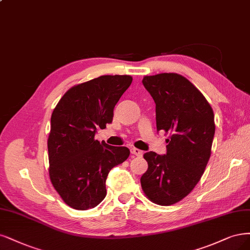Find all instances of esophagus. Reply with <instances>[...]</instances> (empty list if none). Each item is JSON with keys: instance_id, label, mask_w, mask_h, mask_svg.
Masks as SVG:
<instances>
[{"instance_id": "1", "label": "esophagus", "mask_w": 250, "mask_h": 250, "mask_svg": "<svg viewBox=\"0 0 250 250\" xmlns=\"http://www.w3.org/2000/svg\"><path fill=\"white\" fill-rule=\"evenodd\" d=\"M130 151H131V153H132L133 155H135V156H142V155H143V151H141L140 149L131 148V149H130Z\"/></svg>"}]
</instances>
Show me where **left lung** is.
I'll list each match as a JSON object with an SVG mask.
<instances>
[{
    "instance_id": "1",
    "label": "left lung",
    "mask_w": 250,
    "mask_h": 250,
    "mask_svg": "<svg viewBox=\"0 0 250 250\" xmlns=\"http://www.w3.org/2000/svg\"><path fill=\"white\" fill-rule=\"evenodd\" d=\"M143 84L156 104L157 131L170 136L166 154H144L148 169L141 184L150 201L169 206L191 192L204 174L215 133L214 114L203 94L182 75L145 76Z\"/></svg>"
}]
</instances>
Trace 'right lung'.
I'll return each mask as SVG.
<instances>
[{
	"label": "right lung",
	"mask_w": 250,
	"mask_h": 250,
	"mask_svg": "<svg viewBox=\"0 0 250 250\" xmlns=\"http://www.w3.org/2000/svg\"><path fill=\"white\" fill-rule=\"evenodd\" d=\"M132 83L129 75H102L68 90L50 118L49 178L62 200L76 210L96 207L106 195L109 170L130 154L95 140L113 122L114 108Z\"/></svg>",
	"instance_id": "right-lung-1"
}]
</instances>
